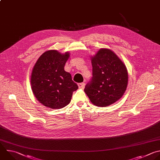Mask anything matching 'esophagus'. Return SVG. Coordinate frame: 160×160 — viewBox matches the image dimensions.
<instances>
[{
    "instance_id": "1",
    "label": "esophagus",
    "mask_w": 160,
    "mask_h": 160,
    "mask_svg": "<svg viewBox=\"0 0 160 160\" xmlns=\"http://www.w3.org/2000/svg\"><path fill=\"white\" fill-rule=\"evenodd\" d=\"M85 83L84 82H82V83H78V87H80V88H84V87H85Z\"/></svg>"
}]
</instances>
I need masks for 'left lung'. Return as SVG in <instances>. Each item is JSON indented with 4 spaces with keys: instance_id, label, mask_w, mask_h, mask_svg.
Listing matches in <instances>:
<instances>
[{
    "instance_id": "obj_1",
    "label": "left lung",
    "mask_w": 160,
    "mask_h": 160,
    "mask_svg": "<svg viewBox=\"0 0 160 160\" xmlns=\"http://www.w3.org/2000/svg\"><path fill=\"white\" fill-rule=\"evenodd\" d=\"M92 77L84 89L91 102L107 107L119 100L128 82L126 65L111 49L102 48L91 57Z\"/></svg>"
}]
</instances>
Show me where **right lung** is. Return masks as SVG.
Listing matches in <instances>:
<instances>
[{
  "mask_svg": "<svg viewBox=\"0 0 160 160\" xmlns=\"http://www.w3.org/2000/svg\"><path fill=\"white\" fill-rule=\"evenodd\" d=\"M69 52L62 54L49 50L40 56L31 77L32 92L37 100L50 109H62L71 101L73 92L78 88L70 73L64 70Z\"/></svg>",
  "mask_w": 160,
  "mask_h": 160,
  "instance_id": "1",
  "label": "right lung"
}]
</instances>
